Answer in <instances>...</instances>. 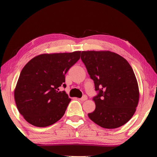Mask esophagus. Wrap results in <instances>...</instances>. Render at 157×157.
<instances>
[{
    "mask_svg": "<svg viewBox=\"0 0 157 157\" xmlns=\"http://www.w3.org/2000/svg\"><path fill=\"white\" fill-rule=\"evenodd\" d=\"M86 99H87V96L86 95H83L82 97L80 98V100L82 101H86Z\"/></svg>",
    "mask_w": 157,
    "mask_h": 157,
    "instance_id": "obj_1",
    "label": "esophagus"
}]
</instances>
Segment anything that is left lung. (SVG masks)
<instances>
[{
	"instance_id": "8db88e82",
	"label": "left lung",
	"mask_w": 157,
	"mask_h": 157,
	"mask_svg": "<svg viewBox=\"0 0 157 157\" xmlns=\"http://www.w3.org/2000/svg\"><path fill=\"white\" fill-rule=\"evenodd\" d=\"M81 59L97 94L89 119L105 128L123 126L133 117L139 93L132 66L125 59L111 51H82Z\"/></svg>"
}]
</instances>
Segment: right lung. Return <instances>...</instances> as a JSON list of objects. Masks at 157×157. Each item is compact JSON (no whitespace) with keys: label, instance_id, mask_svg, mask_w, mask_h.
Here are the masks:
<instances>
[{"label":"right lung","instance_id":"1","mask_svg":"<svg viewBox=\"0 0 157 157\" xmlns=\"http://www.w3.org/2000/svg\"><path fill=\"white\" fill-rule=\"evenodd\" d=\"M81 51L41 54L21 71L14 91L18 110L32 125L46 127L61 119L71 98L65 91V75L80 59Z\"/></svg>","mask_w":157,"mask_h":157}]
</instances>
